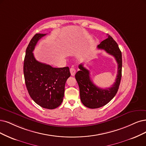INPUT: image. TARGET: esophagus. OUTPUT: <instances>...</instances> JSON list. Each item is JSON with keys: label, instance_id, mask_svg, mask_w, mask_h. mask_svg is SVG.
<instances>
[{"label": "esophagus", "instance_id": "34e87169", "mask_svg": "<svg viewBox=\"0 0 146 146\" xmlns=\"http://www.w3.org/2000/svg\"><path fill=\"white\" fill-rule=\"evenodd\" d=\"M70 73H71V75L73 76H74L75 73H76V70H75L74 68H70Z\"/></svg>", "mask_w": 146, "mask_h": 146}]
</instances>
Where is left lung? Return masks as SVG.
<instances>
[{
	"mask_svg": "<svg viewBox=\"0 0 146 146\" xmlns=\"http://www.w3.org/2000/svg\"><path fill=\"white\" fill-rule=\"evenodd\" d=\"M98 47L105 50L115 58L118 64V71L115 82L111 87L102 89L97 87L91 80L89 70L86 69L82 64L79 65L80 70L75 74V78L79 85L80 100L84 106L91 109L104 106L114 98L121 78L122 55L116 41L111 36L108 35L107 38L102 41Z\"/></svg>",
	"mask_w": 146,
	"mask_h": 146,
	"instance_id": "obj_1",
	"label": "left lung"
}]
</instances>
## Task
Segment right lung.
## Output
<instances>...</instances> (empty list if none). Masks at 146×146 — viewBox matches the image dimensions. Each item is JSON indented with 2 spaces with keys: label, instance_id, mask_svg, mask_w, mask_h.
<instances>
[{
  "label": "right lung",
  "instance_id": "obj_1",
  "mask_svg": "<svg viewBox=\"0 0 146 146\" xmlns=\"http://www.w3.org/2000/svg\"><path fill=\"white\" fill-rule=\"evenodd\" d=\"M46 34H36L26 48L23 73L27 90L36 104L53 110L61 104L65 84L70 76L68 67L54 68L36 60L33 51L37 42Z\"/></svg>",
  "mask_w": 146,
  "mask_h": 146
}]
</instances>
